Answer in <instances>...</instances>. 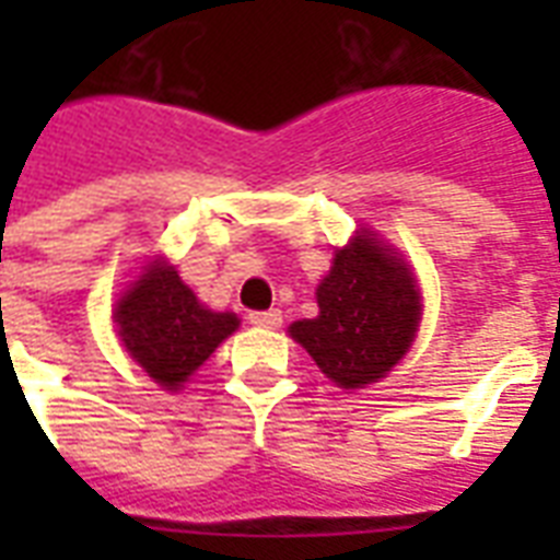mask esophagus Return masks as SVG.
<instances>
[{
    "label": "esophagus",
    "mask_w": 560,
    "mask_h": 560,
    "mask_svg": "<svg viewBox=\"0 0 560 560\" xmlns=\"http://www.w3.org/2000/svg\"><path fill=\"white\" fill-rule=\"evenodd\" d=\"M246 319L253 325H258V328H279L281 311H276V307H270V311H253Z\"/></svg>",
    "instance_id": "34e87169"
}]
</instances>
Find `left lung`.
<instances>
[{"mask_svg": "<svg viewBox=\"0 0 560 560\" xmlns=\"http://www.w3.org/2000/svg\"><path fill=\"white\" fill-rule=\"evenodd\" d=\"M316 302L319 316L293 323L290 334L342 389L383 377L416 340L421 319L416 281L404 261L366 232L337 249Z\"/></svg>", "mask_w": 560, "mask_h": 560, "instance_id": "obj_1", "label": "left lung"}]
</instances>
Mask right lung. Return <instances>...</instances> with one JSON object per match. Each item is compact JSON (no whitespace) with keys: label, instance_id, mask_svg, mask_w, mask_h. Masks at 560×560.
<instances>
[{"label":"right lung","instance_id":"add662e5","mask_svg":"<svg viewBox=\"0 0 560 560\" xmlns=\"http://www.w3.org/2000/svg\"><path fill=\"white\" fill-rule=\"evenodd\" d=\"M118 337L130 358L165 389H177L237 328L235 314L197 302L168 264H153L116 305Z\"/></svg>","mask_w":560,"mask_h":560}]
</instances>
